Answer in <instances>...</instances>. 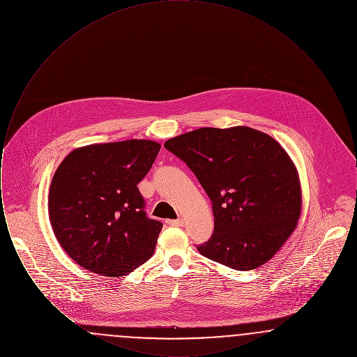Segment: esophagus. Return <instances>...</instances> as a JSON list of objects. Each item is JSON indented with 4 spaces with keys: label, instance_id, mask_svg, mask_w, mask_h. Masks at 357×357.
I'll use <instances>...</instances> for the list:
<instances>
[{
    "label": "esophagus",
    "instance_id": "obj_1",
    "mask_svg": "<svg viewBox=\"0 0 357 357\" xmlns=\"http://www.w3.org/2000/svg\"><path fill=\"white\" fill-rule=\"evenodd\" d=\"M171 226H185V221L183 220H174V221H167Z\"/></svg>",
    "mask_w": 357,
    "mask_h": 357
}]
</instances>
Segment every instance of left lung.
<instances>
[{"instance_id": "8db88e82", "label": "left lung", "mask_w": 357, "mask_h": 357, "mask_svg": "<svg viewBox=\"0 0 357 357\" xmlns=\"http://www.w3.org/2000/svg\"><path fill=\"white\" fill-rule=\"evenodd\" d=\"M213 204L214 231L201 255L236 271L269 261L293 233L301 213L298 175L285 150L249 127H204L169 139Z\"/></svg>"}]
</instances>
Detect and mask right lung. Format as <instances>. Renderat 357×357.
<instances>
[{
	"label": "right lung",
	"mask_w": 357,
	"mask_h": 357,
	"mask_svg": "<svg viewBox=\"0 0 357 357\" xmlns=\"http://www.w3.org/2000/svg\"><path fill=\"white\" fill-rule=\"evenodd\" d=\"M159 150L153 140L131 139L82 147L61 162L52 179L50 220L76 264L120 277L153 255L163 225L147 217L137 183Z\"/></svg>",
	"instance_id": "right-lung-1"
}]
</instances>
